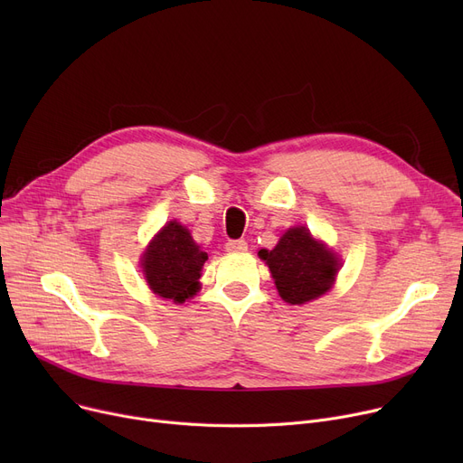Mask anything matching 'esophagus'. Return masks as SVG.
Listing matches in <instances>:
<instances>
[{"mask_svg": "<svg viewBox=\"0 0 463 463\" xmlns=\"http://www.w3.org/2000/svg\"><path fill=\"white\" fill-rule=\"evenodd\" d=\"M225 250L231 253H240L248 250V241L246 240H229L225 244Z\"/></svg>", "mask_w": 463, "mask_h": 463, "instance_id": "esophagus-1", "label": "esophagus"}]
</instances>
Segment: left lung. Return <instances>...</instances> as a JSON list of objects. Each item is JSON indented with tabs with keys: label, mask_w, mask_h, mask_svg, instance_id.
I'll list each match as a JSON object with an SVG mask.
<instances>
[{
	"label": "left lung",
	"mask_w": 463,
	"mask_h": 463,
	"mask_svg": "<svg viewBox=\"0 0 463 463\" xmlns=\"http://www.w3.org/2000/svg\"><path fill=\"white\" fill-rule=\"evenodd\" d=\"M276 281L279 297L288 304H306L332 287L339 260L315 240L306 227L288 229L274 250H260Z\"/></svg>",
	"instance_id": "8db88e82"
}]
</instances>
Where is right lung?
<instances>
[{
  "mask_svg": "<svg viewBox=\"0 0 463 463\" xmlns=\"http://www.w3.org/2000/svg\"><path fill=\"white\" fill-rule=\"evenodd\" d=\"M206 259L208 253L194 244L189 231L170 222L142 255V272L156 295L182 304L197 293Z\"/></svg>",
  "mask_w": 463,
  "mask_h": 463,
  "instance_id": "right-lung-1",
  "label": "right lung"
}]
</instances>
